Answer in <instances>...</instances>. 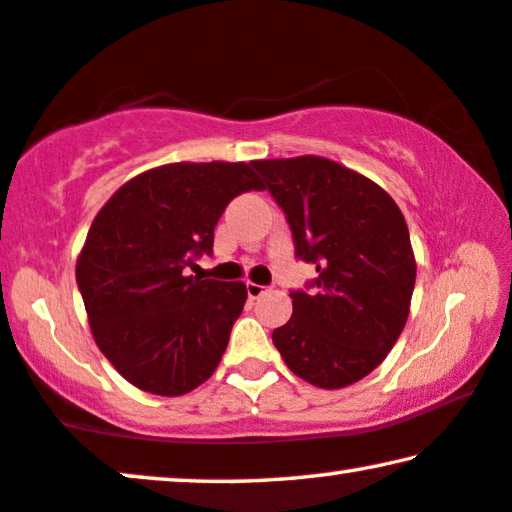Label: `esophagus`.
Listing matches in <instances>:
<instances>
[{
  "instance_id": "1",
  "label": "esophagus",
  "mask_w": 512,
  "mask_h": 512,
  "mask_svg": "<svg viewBox=\"0 0 512 512\" xmlns=\"http://www.w3.org/2000/svg\"><path fill=\"white\" fill-rule=\"evenodd\" d=\"M246 292H248L250 299H259V296H262V294L266 292V287H262V285H255V282H248V285H246Z\"/></svg>"
}]
</instances>
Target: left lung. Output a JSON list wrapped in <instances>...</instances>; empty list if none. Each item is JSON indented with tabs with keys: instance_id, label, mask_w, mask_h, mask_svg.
Returning <instances> with one entry per match:
<instances>
[{
	"instance_id": "8db88e82",
	"label": "left lung",
	"mask_w": 512,
	"mask_h": 512,
	"mask_svg": "<svg viewBox=\"0 0 512 512\" xmlns=\"http://www.w3.org/2000/svg\"><path fill=\"white\" fill-rule=\"evenodd\" d=\"M285 213L294 255L317 278L292 289L294 312L273 345L296 377L345 388L370 375L407 324L416 282L409 230L393 197L319 156L253 160Z\"/></svg>"
}]
</instances>
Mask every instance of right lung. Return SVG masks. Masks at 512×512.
<instances>
[{"instance_id":"add662e5","label":"right lung","mask_w":512,"mask_h":512,"mask_svg":"<svg viewBox=\"0 0 512 512\" xmlns=\"http://www.w3.org/2000/svg\"><path fill=\"white\" fill-rule=\"evenodd\" d=\"M262 190L246 163H172L124 183L89 227L75 266L94 340L133 386L183 395L223 358L243 282L186 276L211 255L227 204Z\"/></svg>"}]
</instances>
